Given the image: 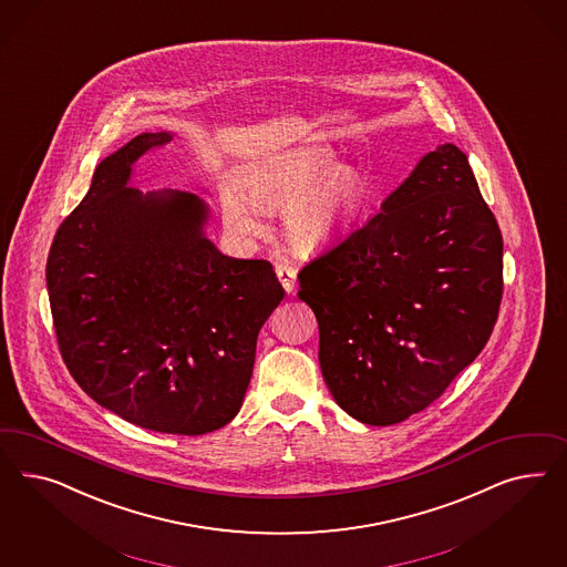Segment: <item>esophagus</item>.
<instances>
[{
  "instance_id": "esophagus-1",
  "label": "esophagus",
  "mask_w": 567,
  "mask_h": 567,
  "mask_svg": "<svg viewBox=\"0 0 567 567\" xmlns=\"http://www.w3.org/2000/svg\"><path fill=\"white\" fill-rule=\"evenodd\" d=\"M276 276H278L280 285L285 287V291H295V282H297V272H295V268H292L289 261H278V264H276Z\"/></svg>"
}]
</instances>
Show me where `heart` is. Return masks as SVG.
<instances>
[{"label": "heart", "mask_w": 567, "mask_h": 567, "mask_svg": "<svg viewBox=\"0 0 567 567\" xmlns=\"http://www.w3.org/2000/svg\"><path fill=\"white\" fill-rule=\"evenodd\" d=\"M363 172L339 162L332 150H313L259 164L245 176V195L226 185L223 216L237 237H256L259 212H282V235L299 251H313L337 239L368 204Z\"/></svg>", "instance_id": "b5f03b06"}]
</instances>
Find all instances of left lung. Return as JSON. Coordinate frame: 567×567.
I'll return each mask as SVG.
<instances>
[{
  "label": "left lung",
  "instance_id": "obj_1",
  "mask_svg": "<svg viewBox=\"0 0 567 567\" xmlns=\"http://www.w3.org/2000/svg\"><path fill=\"white\" fill-rule=\"evenodd\" d=\"M343 412L391 426L478 358L497 322L503 239L467 155L443 143L372 216L299 272Z\"/></svg>",
  "mask_w": 567,
  "mask_h": 567
}]
</instances>
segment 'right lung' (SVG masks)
Segmentation results:
<instances>
[{
    "instance_id": "right-lung-1",
    "label": "right lung",
    "mask_w": 567,
    "mask_h": 567,
    "mask_svg": "<svg viewBox=\"0 0 567 567\" xmlns=\"http://www.w3.org/2000/svg\"><path fill=\"white\" fill-rule=\"evenodd\" d=\"M172 133L103 157L48 258L53 327L76 384L141 429L197 436L243 405L259 328L285 289L266 259L207 239L209 206L187 190L131 187Z\"/></svg>"
}]
</instances>
